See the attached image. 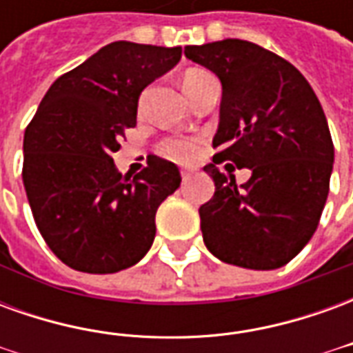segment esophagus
I'll list each match as a JSON object with an SVG mask.
<instances>
[{
    "label": "esophagus",
    "mask_w": 353,
    "mask_h": 353,
    "mask_svg": "<svg viewBox=\"0 0 353 353\" xmlns=\"http://www.w3.org/2000/svg\"><path fill=\"white\" fill-rule=\"evenodd\" d=\"M179 174H181V177H183L185 181H187V179H189V177L192 176L191 170H179Z\"/></svg>",
    "instance_id": "34e87169"
}]
</instances>
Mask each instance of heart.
<instances>
[{
	"mask_svg": "<svg viewBox=\"0 0 353 353\" xmlns=\"http://www.w3.org/2000/svg\"><path fill=\"white\" fill-rule=\"evenodd\" d=\"M204 77H210V73L204 72V70H199V68H192L189 72H185L183 88L191 87V85L199 83ZM159 151L170 161L179 162V164H189L199 157V141L192 138H168L159 145Z\"/></svg>",
	"mask_w": 353,
	"mask_h": 353,
	"instance_id": "1",
	"label": "heart"
}]
</instances>
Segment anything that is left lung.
<instances>
[{
    "instance_id": "left-lung-1",
    "label": "left lung",
    "mask_w": 353,
    "mask_h": 353,
    "mask_svg": "<svg viewBox=\"0 0 353 353\" xmlns=\"http://www.w3.org/2000/svg\"><path fill=\"white\" fill-rule=\"evenodd\" d=\"M185 57L223 87L219 151L204 166L215 192L199 210L204 244L242 268L288 265L318 229L329 194L334 147L318 96L295 65L252 41L189 45ZM225 160L252 177L238 188L216 168Z\"/></svg>"
}]
</instances>
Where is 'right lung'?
Listing matches in <instances>:
<instances>
[{"label":"right lung","instance_id":"right-lung-1","mask_svg":"<svg viewBox=\"0 0 353 353\" xmlns=\"http://www.w3.org/2000/svg\"><path fill=\"white\" fill-rule=\"evenodd\" d=\"M179 58L181 47L109 43L50 85L26 126L28 202L64 265L113 274L149 252L154 215L181 183L179 170L151 154L139 174L123 176L111 154L136 126L141 90Z\"/></svg>","mask_w":353,"mask_h":353}]
</instances>
